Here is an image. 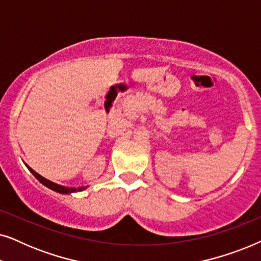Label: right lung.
Returning a JSON list of instances; mask_svg holds the SVG:
<instances>
[{
	"label": "right lung",
	"instance_id": "obj_1",
	"mask_svg": "<svg viewBox=\"0 0 261 261\" xmlns=\"http://www.w3.org/2000/svg\"><path fill=\"white\" fill-rule=\"evenodd\" d=\"M27 167H28V166H27ZM28 169H30L31 172L34 174V177L37 178V179H38L39 181H40V183H42V184L45 185V187L49 188V189H51V190H53V191L60 192V194H71V192L82 191V190H83V189H84V188H78V189H76V188H66V187H62V185H58V184L53 183V181H49V180H47V179H46V178H44V177H41L40 174L35 172L34 170H32L31 167H28Z\"/></svg>",
	"mask_w": 261,
	"mask_h": 261
}]
</instances>
